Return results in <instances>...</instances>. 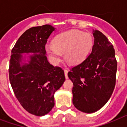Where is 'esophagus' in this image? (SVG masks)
<instances>
[{"instance_id": "34e87169", "label": "esophagus", "mask_w": 127, "mask_h": 127, "mask_svg": "<svg viewBox=\"0 0 127 127\" xmlns=\"http://www.w3.org/2000/svg\"><path fill=\"white\" fill-rule=\"evenodd\" d=\"M67 73H68V70H67V69H65L64 73H65V78H66V79H68V76H67Z\"/></svg>"}]
</instances>
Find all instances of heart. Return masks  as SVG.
I'll return each instance as SVG.
<instances>
[{"instance_id": "1", "label": "heart", "mask_w": 127, "mask_h": 127, "mask_svg": "<svg viewBox=\"0 0 127 127\" xmlns=\"http://www.w3.org/2000/svg\"><path fill=\"white\" fill-rule=\"evenodd\" d=\"M93 45L91 34L78 30H71L58 34L52 44L47 45L46 50L54 64L61 60L62 53L71 64H78L85 60Z\"/></svg>"}]
</instances>
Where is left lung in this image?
<instances>
[{
    "mask_svg": "<svg viewBox=\"0 0 127 127\" xmlns=\"http://www.w3.org/2000/svg\"><path fill=\"white\" fill-rule=\"evenodd\" d=\"M94 44L89 56L68 72L73 82V104L92 113L103 107L115 89L117 62L113 46L99 30H93Z\"/></svg>",
    "mask_w": 127,
    "mask_h": 127,
    "instance_id": "left-lung-1",
    "label": "left lung"
}]
</instances>
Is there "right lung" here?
Returning a JSON list of instances; mask_svg holds the SVG:
<instances>
[{
    "label": "right lung",
    "instance_id": "1",
    "mask_svg": "<svg viewBox=\"0 0 127 127\" xmlns=\"http://www.w3.org/2000/svg\"><path fill=\"white\" fill-rule=\"evenodd\" d=\"M55 28L49 24L28 29L11 51L9 79L14 93L24 109L36 116L48 114L54 106V93L65 80L64 71L51 65L45 49ZM33 53L28 63L22 53Z\"/></svg>",
    "mask_w": 127,
    "mask_h": 127
}]
</instances>
